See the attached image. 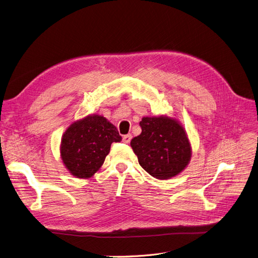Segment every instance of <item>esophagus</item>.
Wrapping results in <instances>:
<instances>
[{"mask_svg":"<svg viewBox=\"0 0 258 258\" xmlns=\"http://www.w3.org/2000/svg\"><path fill=\"white\" fill-rule=\"evenodd\" d=\"M131 139H132V136H131L130 134H129V135H126V136H123V137H122V142L128 144V143H130Z\"/></svg>","mask_w":258,"mask_h":258,"instance_id":"esophagus-1","label":"esophagus"}]
</instances>
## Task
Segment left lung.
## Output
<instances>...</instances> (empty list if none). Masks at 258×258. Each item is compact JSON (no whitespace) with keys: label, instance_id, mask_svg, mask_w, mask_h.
I'll list each match as a JSON object with an SVG mask.
<instances>
[{"label":"left lung","instance_id":"left-lung-1","mask_svg":"<svg viewBox=\"0 0 258 258\" xmlns=\"http://www.w3.org/2000/svg\"><path fill=\"white\" fill-rule=\"evenodd\" d=\"M140 126L141 135L130 142L140 166L158 179L181 173L191 158V145L181 122L161 115L143 117Z\"/></svg>","mask_w":258,"mask_h":258}]
</instances>
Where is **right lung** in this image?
Listing matches in <instances>:
<instances>
[{
  "mask_svg": "<svg viewBox=\"0 0 258 258\" xmlns=\"http://www.w3.org/2000/svg\"><path fill=\"white\" fill-rule=\"evenodd\" d=\"M121 137L105 117L92 114L73 121L62 136L60 156L73 176L89 178L102 167L113 142Z\"/></svg>",
  "mask_w": 258,
  "mask_h": 258,
  "instance_id": "right-lung-1",
  "label": "right lung"
}]
</instances>
